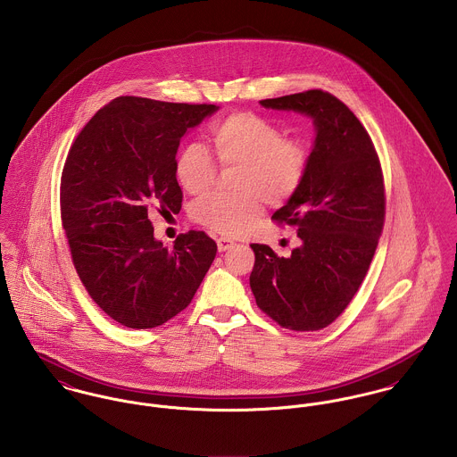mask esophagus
Here are the masks:
<instances>
[{"label":"esophagus","instance_id":"esophagus-1","mask_svg":"<svg viewBox=\"0 0 457 457\" xmlns=\"http://www.w3.org/2000/svg\"><path fill=\"white\" fill-rule=\"evenodd\" d=\"M216 245H218V252H227V250H230L234 246V241H230L228 237H220L216 241Z\"/></svg>","mask_w":457,"mask_h":457}]
</instances>
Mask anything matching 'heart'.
<instances>
[{
	"mask_svg": "<svg viewBox=\"0 0 457 457\" xmlns=\"http://www.w3.org/2000/svg\"><path fill=\"white\" fill-rule=\"evenodd\" d=\"M211 140L220 165H237L236 195L212 194L196 200L192 218L223 236L241 234L259 218L262 198L278 205L303 183L308 154L303 142L281 137L272 123L252 112H236L211 127ZM176 178L185 192L205 194L216 178V163L198 142H188L176 158Z\"/></svg>",
	"mask_w": 457,
	"mask_h": 457,
	"instance_id": "heart-1",
	"label": "heart"
}]
</instances>
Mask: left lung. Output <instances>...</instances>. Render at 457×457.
Listing matches in <instances>:
<instances>
[{"mask_svg": "<svg viewBox=\"0 0 457 457\" xmlns=\"http://www.w3.org/2000/svg\"><path fill=\"white\" fill-rule=\"evenodd\" d=\"M262 107L313 120L315 142L297 192L276 221L297 227L288 259L252 245L257 306L292 330H320L350 304L373 261L386 218L384 176L366 129L322 89L262 100Z\"/></svg>", "mask_w": 457, "mask_h": 457, "instance_id": "obj_1", "label": "left lung"}]
</instances>
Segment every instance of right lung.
<instances>
[{"mask_svg":"<svg viewBox=\"0 0 457 457\" xmlns=\"http://www.w3.org/2000/svg\"><path fill=\"white\" fill-rule=\"evenodd\" d=\"M216 111L120 96L68 151L60 200L71 261L91 299L121 326L153 328L176 317L216 257L205 232L190 230L165 246L147 218L151 205L181 211L179 140Z\"/></svg>","mask_w":457,"mask_h":457,"instance_id":"obj_1","label":"right lung"}]
</instances>
